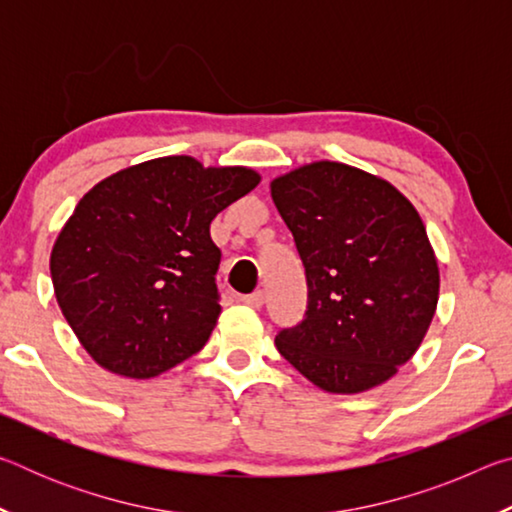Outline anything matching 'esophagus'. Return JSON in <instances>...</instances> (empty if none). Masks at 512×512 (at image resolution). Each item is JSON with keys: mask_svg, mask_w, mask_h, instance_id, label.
I'll list each match as a JSON object with an SVG mask.
<instances>
[{"mask_svg": "<svg viewBox=\"0 0 512 512\" xmlns=\"http://www.w3.org/2000/svg\"><path fill=\"white\" fill-rule=\"evenodd\" d=\"M241 302H244V305H248V307H253V309H259L264 305V291L257 289L253 293H248V296L241 298Z\"/></svg>", "mask_w": 512, "mask_h": 512, "instance_id": "obj_1", "label": "esophagus"}]
</instances>
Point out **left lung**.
<instances>
[{
    "label": "left lung",
    "mask_w": 512,
    "mask_h": 512,
    "mask_svg": "<svg viewBox=\"0 0 512 512\" xmlns=\"http://www.w3.org/2000/svg\"><path fill=\"white\" fill-rule=\"evenodd\" d=\"M271 196L307 277V309L275 345L327 393H361L409 361L436 314L440 275L415 207L372 173L311 162Z\"/></svg>",
    "instance_id": "8db88e82"
}]
</instances>
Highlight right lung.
I'll use <instances>...</instances> for the list:
<instances>
[{
  "label": "right lung",
  "mask_w": 512,
  "mask_h": 512,
  "mask_svg": "<svg viewBox=\"0 0 512 512\" xmlns=\"http://www.w3.org/2000/svg\"><path fill=\"white\" fill-rule=\"evenodd\" d=\"M257 183L253 169L169 155L81 198L49 268L60 311L99 366L151 379L203 348L221 314L210 223Z\"/></svg>",
  "instance_id": "add662e5"
}]
</instances>
